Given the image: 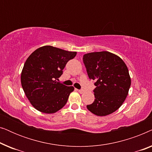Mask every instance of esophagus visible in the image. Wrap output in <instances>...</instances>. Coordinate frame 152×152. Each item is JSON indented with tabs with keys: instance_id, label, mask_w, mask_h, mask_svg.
<instances>
[{
	"instance_id": "1",
	"label": "esophagus",
	"mask_w": 152,
	"mask_h": 152,
	"mask_svg": "<svg viewBox=\"0 0 152 152\" xmlns=\"http://www.w3.org/2000/svg\"><path fill=\"white\" fill-rule=\"evenodd\" d=\"M77 91L80 93H84V90H77Z\"/></svg>"
}]
</instances>
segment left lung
<instances>
[{
    "mask_svg": "<svg viewBox=\"0 0 152 152\" xmlns=\"http://www.w3.org/2000/svg\"><path fill=\"white\" fill-rule=\"evenodd\" d=\"M83 61L91 80H95V101L86 107L97 116L113 113L127 96L131 77L121 58L108 51L85 54Z\"/></svg>",
    "mask_w": 152,
    "mask_h": 152,
    "instance_id": "8db88e82",
    "label": "left lung"
}]
</instances>
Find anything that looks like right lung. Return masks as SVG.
<instances>
[{
	"instance_id": "right-lung-1",
	"label": "right lung",
	"mask_w": 152,
	"mask_h": 152,
	"mask_svg": "<svg viewBox=\"0 0 152 152\" xmlns=\"http://www.w3.org/2000/svg\"><path fill=\"white\" fill-rule=\"evenodd\" d=\"M76 55L77 52L44 45L27 59L20 82L27 98L39 111L55 113L66 105L74 87L65 86L57 80L67 62Z\"/></svg>"
}]
</instances>
